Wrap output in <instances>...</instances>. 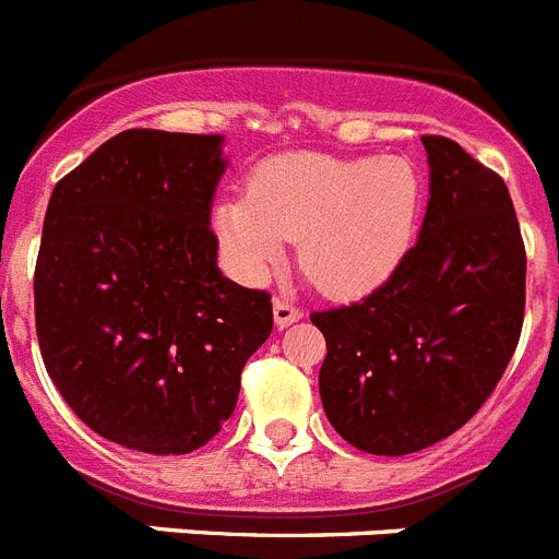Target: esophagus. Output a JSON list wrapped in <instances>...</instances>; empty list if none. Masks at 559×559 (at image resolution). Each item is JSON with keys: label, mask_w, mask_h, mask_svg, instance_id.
I'll list each match as a JSON object with an SVG mask.
<instances>
[{"label": "esophagus", "mask_w": 559, "mask_h": 559, "mask_svg": "<svg viewBox=\"0 0 559 559\" xmlns=\"http://www.w3.org/2000/svg\"><path fill=\"white\" fill-rule=\"evenodd\" d=\"M271 307H274V324L280 326V330L301 319L299 307L288 305V301H283V299H274V305H271Z\"/></svg>", "instance_id": "esophagus-1"}]
</instances>
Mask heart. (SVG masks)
<instances>
[{
  "mask_svg": "<svg viewBox=\"0 0 559 559\" xmlns=\"http://www.w3.org/2000/svg\"><path fill=\"white\" fill-rule=\"evenodd\" d=\"M421 204V174L404 157L294 152L258 163L246 197L218 199L213 233L243 280H263L296 240L301 274L326 296L352 299L396 274Z\"/></svg>",
  "mask_w": 559,
  "mask_h": 559,
  "instance_id": "1",
  "label": "heart"
}]
</instances>
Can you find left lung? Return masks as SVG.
I'll return each instance as SVG.
<instances>
[{
  "mask_svg": "<svg viewBox=\"0 0 559 559\" xmlns=\"http://www.w3.org/2000/svg\"><path fill=\"white\" fill-rule=\"evenodd\" d=\"M429 202L421 233L382 288L313 313L335 432L368 454L421 452L485 404L519 346L526 254L504 179L460 143L421 138Z\"/></svg>",
  "mask_w": 559,
  "mask_h": 559,
  "instance_id": "1",
  "label": "left lung"
}]
</instances>
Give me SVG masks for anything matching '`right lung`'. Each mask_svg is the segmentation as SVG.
<instances>
[{
  "label": "right lung",
  "instance_id": "right-lung-1",
  "mask_svg": "<svg viewBox=\"0 0 559 559\" xmlns=\"http://www.w3.org/2000/svg\"><path fill=\"white\" fill-rule=\"evenodd\" d=\"M224 135L124 130L49 197L35 265L40 357L96 435L146 454L204 447L271 335V296L218 269Z\"/></svg>",
  "mask_w": 559,
  "mask_h": 559
}]
</instances>
